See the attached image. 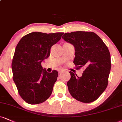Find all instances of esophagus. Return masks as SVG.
<instances>
[{"label":"esophagus","instance_id":"34e87169","mask_svg":"<svg viewBox=\"0 0 122 122\" xmlns=\"http://www.w3.org/2000/svg\"><path fill=\"white\" fill-rule=\"evenodd\" d=\"M63 71H64V70H63V69H60V70H58V72L59 73H61V72H62Z\"/></svg>","mask_w":122,"mask_h":122}]
</instances>
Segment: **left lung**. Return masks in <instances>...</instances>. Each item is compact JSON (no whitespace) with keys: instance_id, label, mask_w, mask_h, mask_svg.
Segmentation results:
<instances>
[{"instance_id":"left-lung-1","label":"left lung","mask_w":122,"mask_h":122,"mask_svg":"<svg viewBox=\"0 0 122 122\" xmlns=\"http://www.w3.org/2000/svg\"><path fill=\"white\" fill-rule=\"evenodd\" d=\"M62 38L75 47L73 63L76 69L85 68L81 77L70 72L71 79L67 82L69 92L79 101L92 102L107 86L111 70L109 49L101 38L92 31L66 33Z\"/></svg>"}]
</instances>
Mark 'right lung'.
Masks as SVG:
<instances>
[{"label": "right lung", "mask_w": 122, "mask_h": 122, "mask_svg": "<svg viewBox=\"0 0 122 122\" xmlns=\"http://www.w3.org/2000/svg\"><path fill=\"white\" fill-rule=\"evenodd\" d=\"M63 34L32 32L24 36L16 46L12 62L13 79L20 96L29 104L42 103L51 94L58 72H47L41 63Z\"/></svg>", "instance_id": "1"}]
</instances>
